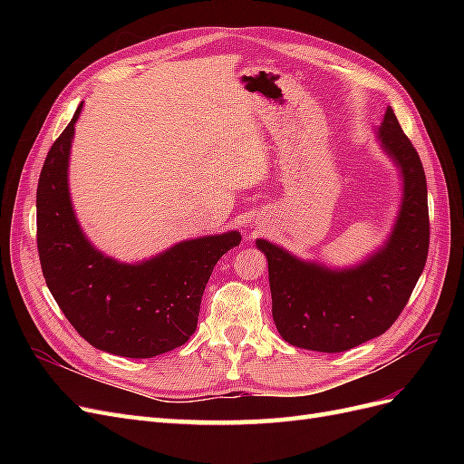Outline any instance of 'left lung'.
Here are the masks:
<instances>
[{
  "instance_id": "left-lung-1",
  "label": "left lung",
  "mask_w": 464,
  "mask_h": 464,
  "mask_svg": "<svg viewBox=\"0 0 464 464\" xmlns=\"http://www.w3.org/2000/svg\"><path fill=\"white\" fill-rule=\"evenodd\" d=\"M377 139L402 174V203L389 242L358 266L333 271L302 261L266 240L273 319L292 346L344 353L383 334L409 302L430 247L424 166L397 116L387 108Z\"/></svg>"
}]
</instances>
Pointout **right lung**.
Wrapping results in <instances>:
<instances>
[{"instance_id":"obj_1","label":"right lung","mask_w":464,"mask_h":464,"mask_svg":"<svg viewBox=\"0 0 464 464\" xmlns=\"http://www.w3.org/2000/svg\"><path fill=\"white\" fill-rule=\"evenodd\" d=\"M81 106L48 150L38 179L42 275L67 321L89 344L125 358L159 356L186 344L198 329L208 276L242 236L234 230L188 240L137 265L118 263L94 249L67 189L69 149Z\"/></svg>"}]
</instances>
